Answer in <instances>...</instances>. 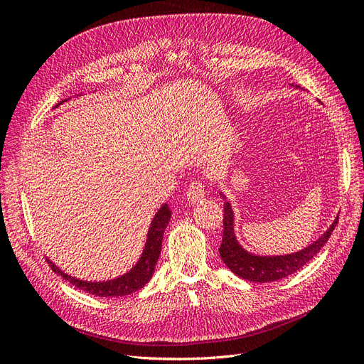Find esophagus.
I'll use <instances>...</instances> for the list:
<instances>
[{
    "label": "esophagus",
    "instance_id": "esophagus-1",
    "mask_svg": "<svg viewBox=\"0 0 364 364\" xmlns=\"http://www.w3.org/2000/svg\"><path fill=\"white\" fill-rule=\"evenodd\" d=\"M206 197V188L205 185L200 181H194L191 182L190 188L186 190V199H188L190 203H199Z\"/></svg>",
    "mask_w": 364,
    "mask_h": 364
}]
</instances>
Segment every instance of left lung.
<instances>
[{
	"label": "left lung",
	"instance_id": "8db88e82",
	"mask_svg": "<svg viewBox=\"0 0 364 364\" xmlns=\"http://www.w3.org/2000/svg\"><path fill=\"white\" fill-rule=\"evenodd\" d=\"M294 87L297 90V86ZM220 196H222L225 200L223 240L218 249L220 257H222L226 267L232 273H235L237 277L247 281H253V282L279 281L282 278L290 277L291 273L297 272L299 269H302L305 264L310 259H313L325 246L329 237H331L338 220V215H337L334 218V222L329 225V228L321 237L301 250L293 252V253H285V255H257V253L246 250L238 243L237 235H235V228H234L235 215L232 211V206H230L226 196L222 191H220Z\"/></svg>",
	"mask_w": 364,
	"mask_h": 364
}]
</instances>
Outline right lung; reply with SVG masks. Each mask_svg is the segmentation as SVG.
Listing matches in <instances>:
<instances>
[{"label":"right lung","mask_w":364,"mask_h":364,"mask_svg":"<svg viewBox=\"0 0 364 364\" xmlns=\"http://www.w3.org/2000/svg\"><path fill=\"white\" fill-rule=\"evenodd\" d=\"M71 100V98H68ZM68 100H62L54 106V109L63 105ZM171 218V211L167 203H164L155 217L151 218L150 228L147 230V238H146V245L144 249H142V253L139 259L135 262V266L132 267L129 272L119 274V277L114 279H107V281H85L79 279L75 277H71V274L65 273L60 267H58L51 259L47 258L50 267L53 269L54 273H58L60 278L67 279L70 284H73L74 287L80 289L86 293L94 294V296H100V297H121L130 293H135L139 289L144 287V285L151 279L153 273H155L156 262L161 255V247H162V237L165 232V228L168 226V222Z\"/></svg>","instance_id":"right-lung-1"}]
</instances>
